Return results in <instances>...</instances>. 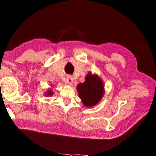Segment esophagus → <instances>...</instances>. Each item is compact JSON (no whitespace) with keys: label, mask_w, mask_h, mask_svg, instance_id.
<instances>
[{"label":"esophagus","mask_w":156,"mask_h":156,"mask_svg":"<svg viewBox=\"0 0 156 156\" xmlns=\"http://www.w3.org/2000/svg\"><path fill=\"white\" fill-rule=\"evenodd\" d=\"M73 81H74L73 77L72 76H70V75L68 76L67 78H66V83H67V84H69V85L73 84Z\"/></svg>","instance_id":"1"}]
</instances>
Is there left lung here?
I'll use <instances>...</instances> for the list:
<instances>
[{"mask_svg":"<svg viewBox=\"0 0 156 156\" xmlns=\"http://www.w3.org/2000/svg\"><path fill=\"white\" fill-rule=\"evenodd\" d=\"M79 98L85 107H93L101 101L104 94L103 82L97 74L88 73L85 82L77 86Z\"/></svg>","mask_w":156,"mask_h":156,"instance_id":"8db88e82","label":"left lung"}]
</instances>
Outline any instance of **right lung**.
<instances>
[{
	"label": "right lung",
	"mask_w": 156,
	"mask_h": 156,
	"mask_svg": "<svg viewBox=\"0 0 156 156\" xmlns=\"http://www.w3.org/2000/svg\"><path fill=\"white\" fill-rule=\"evenodd\" d=\"M53 94V91H51V90H49L47 91H46V93H45L46 96H51V95H52Z\"/></svg>",
	"instance_id": "right-lung-1"
}]
</instances>
